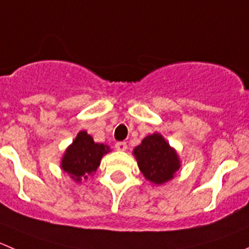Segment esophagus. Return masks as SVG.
Segmentation results:
<instances>
[{"mask_svg":"<svg viewBox=\"0 0 249 249\" xmlns=\"http://www.w3.org/2000/svg\"><path fill=\"white\" fill-rule=\"evenodd\" d=\"M115 148L117 149L118 151H124L127 149V143L126 142H117L115 145Z\"/></svg>","mask_w":249,"mask_h":249,"instance_id":"obj_1","label":"esophagus"}]
</instances>
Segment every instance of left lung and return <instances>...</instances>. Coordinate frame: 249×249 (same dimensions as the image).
Here are the masks:
<instances>
[{"instance_id":"1","label":"left lung","mask_w":249,"mask_h":249,"mask_svg":"<svg viewBox=\"0 0 249 249\" xmlns=\"http://www.w3.org/2000/svg\"><path fill=\"white\" fill-rule=\"evenodd\" d=\"M133 155L145 179L158 186L174 178L181 167L176 149L172 148L160 133L146 136L133 149Z\"/></svg>"}]
</instances>
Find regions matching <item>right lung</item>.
<instances>
[{
	"label": "right lung",
	"instance_id": "add662e5",
	"mask_svg": "<svg viewBox=\"0 0 249 249\" xmlns=\"http://www.w3.org/2000/svg\"><path fill=\"white\" fill-rule=\"evenodd\" d=\"M110 151V146L95 143L93 137L88 134L87 131H80L72 144L66 148L60 167L70 175L73 181L80 183L82 179L95 175L103 156Z\"/></svg>",
	"mask_w": 249,
	"mask_h": 249
}]
</instances>
